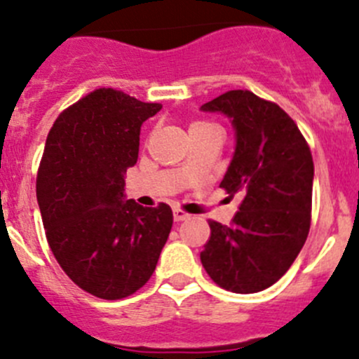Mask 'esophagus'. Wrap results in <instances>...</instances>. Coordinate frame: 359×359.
<instances>
[{
    "instance_id": "esophagus-1",
    "label": "esophagus",
    "mask_w": 359,
    "mask_h": 359,
    "mask_svg": "<svg viewBox=\"0 0 359 359\" xmlns=\"http://www.w3.org/2000/svg\"><path fill=\"white\" fill-rule=\"evenodd\" d=\"M173 219H175V222H182V220H187V219H191V215L189 213H186V212H182V210H173Z\"/></svg>"
}]
</instances>
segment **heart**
<instances>
[{
	"label": "heart",
	"instance_id": "heart-1",
	"mask_svg": "<svg viewBox=\"0 0 359 359\" xmlns=\"http://www.w3.org/2000/svg\"><path fill=\"white\" fill-rule=\"evenodd\" d=\"M203 125H206V123H193V125H191V128H198V126H203Z\"/></svg>",
	"mask_w": 359,
	"mask_h": 359
}]
</instances>
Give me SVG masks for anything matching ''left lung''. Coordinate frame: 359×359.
Listing matches in <instances>:
<instances>
[{
  "instance_id": "1",
  "label": "left lung",
  "mask_w": 359,
  "mask_h": 359,
  "mask_svg": "<svg viewBox=\"0 0 359 359\" xmlns=\"http://www.w3.org/2000/svg\"><path fill=\"white\" fill-rule=\"evenodd\" d=\"M234 130V153L220 187L240 194L231 226L210 220L201 264L219 287L234 293L269 288L288 271L311 226L314 165L295 121L248 90H231L203 104Z\"/></svg>"
}]
</instances>
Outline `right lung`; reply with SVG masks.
<instances>
[{
    "label": "right lung",
    "mask_w": 359,
    "mask_h": 359,
    "mask_svg": "<svg viewBox=\"0 0 359 359\" xmlns=\"http://www.w3.org/2000/svg\"><path fill=\"white\" fill-rule=\"evenodd\" d=\"M161 109L99 88L53 123L36 180L46 240L64 273L92 295L116 300L149 281L168 240L172 208L126 200L140 126Z\"/></svg>",
    "instance_id": "1"
}]
</instances>
